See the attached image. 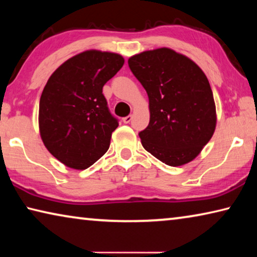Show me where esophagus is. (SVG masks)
I'll return each mask as SVG.
<instances>
[{
	"label": "esophagus",
	"mask_w": 257,
	"mask_h": 257,
	"mask_svg": "<svg viewBox=\"0 0 257 257\" xmlns=\"http://www.w3.org/2000/svg\"><path fill=\"white\" fill-rule=\"evenodd\" d=\"M132 120H133V115H127V116H124V118L122 119L123 123H129Z\"/></svg>",
	"instance_id": "1"
}]
</instances>
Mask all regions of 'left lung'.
<instances>
[{
	"mask_svg": "<svg viewBox=\"0 0 257 257\" xmlns=\"http://www.w3.org/2000/svg\"><path fill=\"white\" fill-rule=\"evenodd\" d=\"M150 101V123L142 145L171 167L193 161L213 136L215 104L205 73L194 61L162 47L128 60Z\"/></svg>",
	"mask_w": 257,
	"mask_h": 257,
	"instance_id": "8db88e82",
	"label": "left lung"
}]
</instances>
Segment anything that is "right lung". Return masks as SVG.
Returning <instances> with one entry per match:
<instances>
[{
  "label": "right lung",
  "mask_w": 257,
  "mask_h": 257,
  "mask_svg": "<svg viewBox=\"0 0 257 257\" xmlns=\"http://www.w3.org/2000/svg\"><path fill=\"white\" fill-rule=\"evenodd\" d=\"M124 60L111 52L85 51L52 73L40 101V133L50 153L69 168L84 170L106 153L119 125L103 86Z\"/></svg>",
  "instance_id": "obj_1"
}]
</instances>
